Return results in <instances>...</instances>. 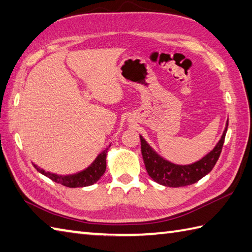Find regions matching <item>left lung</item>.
Wrapping results in <instances>:
<instances>
[{"label": "left lung", "mask_w": 252, "mask_h": 252, "mask_svg": "<svg viewBox=\"0 0 252 252\" xmlns=\"http://www.w3.org/2000/svg\"><path fill=\"white\" fill-rule=\"evenodd\" d=\"M227 126L228 121L226 122L225 130L223 132L221 140L219 141L216 147L210 153L206 155L202 159L198 160V161L186 165L174 164L168 161V160L163 159L162 157H160L148 145L143 136L140 135L142 156L148 175L155 182H157L158 184L169 187H181L196 183V182H198L210 172L216 165L222 152V147L227 131Z\"/></svg>", "instance_id": "left-lung-1"}]
</instances>
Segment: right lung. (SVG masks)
I'll return each mask as SVG.
<instances>
[{"instance_id":"1","label":"right lung","mask_w":252,"mask_h":252,"mask_svg":"<svg viewBox=\"0 0 252 252\" xmlns=\"http://www.w3.org/2000/svg\"><path fill=\"white\" fill-rule=\"evenodd\" d=\"M107 151H108V148H106L104 152H101L87 169H84L83 171H80V172L74 173V174L58 175L55 173L46 172V171H44L43 169H40L37 165L35 164L33 165L40 173L47 176V178L56 182L58 184H62L67 187L90 186L96 183V182L100 179V176L105 173Z\"/></svg>"}]
</instances>
